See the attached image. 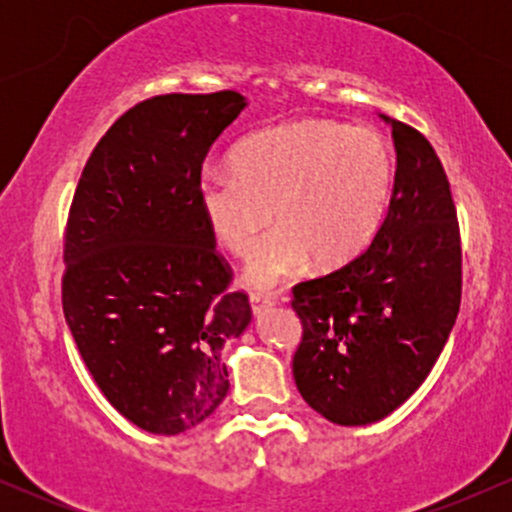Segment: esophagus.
Returning a JSON list of instances; mask_svg holds the SVG:
<instances>
[{"instance_id": "esophagus-1", "label": "esophagus", "mask_w": 512, "mask_h": 512, "mask_svg": "<svg viewBox=\"0 0 512 512\" xmlns=\"http://www.w3.org/2000/svg\"><path fill=\"white\" fill-rule=\"evenodd\" d=\"M274 303H276V298L272 296V293H252V296H250L252 313H255V315H260L267 308H272Z\"/></svg>"}]
</instances>
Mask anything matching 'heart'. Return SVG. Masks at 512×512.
<instances>
[{"label": "heart", "mask_w": 512, "mask_h": 512, "mask_svg": "<svg viewBox=\"0 0 512 512\" xmlns=\"http://www.w3.org/2000/svg\"><path fill=\"white\" fill-rule=\"evenodd\" d=\"M395 187V151L380 132L332 120H301L255 134L233 170L204 168L197 199L214 238L248 257V279L272 286L313 260L317 269L354 262L383 226Z\"/></svg>", "instance_id": "heart-1"}]
</instances>
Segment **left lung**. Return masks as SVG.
I'll list each match as a JSON object with an SVG mask.
<instances>
[{
    "label": "left lung",
    "instance_id": "obj_1",
    "mask_svg": "<svg viewBox=\"0 0 512 512\" xmlns=\"http://www.w3.org/2000/svg\"><path fill=\"white\" fill-rule=\"evenodd\" d=\"M387 122L397 173L383 226L354 262L301 281L291 298L303 325L296 387L339 426L375 424L407 402L460 313L462 245L448 175L419 129Z\"/></svg>",
    "mask_w": 512,
    "mask_h": 512
}]
</instances>
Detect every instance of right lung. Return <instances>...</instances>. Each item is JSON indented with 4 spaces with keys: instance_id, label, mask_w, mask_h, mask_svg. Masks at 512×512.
Wrapping results in <instances>:
<instances>
[{
    "instance_id": "right-lung-1",
    "label": "right lung",
    "mask_w": 512,
    "mask_h": 512,
    "mask_svg": "<svg viewBox=\"0 0 512 512\" xmlns=\"http://www.w3.org/2000/svg\"><path fill=\"white\" fill-rule=\"evenodd\" d=\"M243 108L236 91L137 103L88 156L69 207L62 308L76 349L105 399L158 436L219 407L221 349L252 320L197 199L211 144Z\"/></svg>"
}]
</instances>
